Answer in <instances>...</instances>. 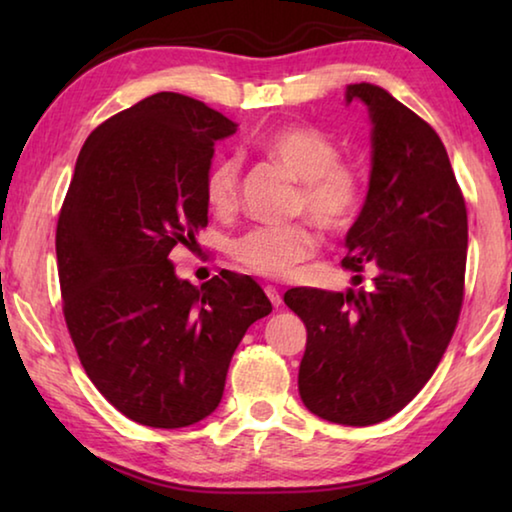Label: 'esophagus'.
Here are the masks:
<instances>
[{
  "mask_svg": "<svg viewBox=\"0 0 512 512\" xmlns=\"http://www.w3.org/2000/svg\"><path fill=\"white\" fill-rule=\"evenodd\" d=\"M266 291V296H268V300L273 302V307H280L282 305V296H280V291H277L273 284H268V287L264 289Z\"/></svg>",
  "mask_w": 512,
  "mask_h": 512,
  "instance_id": "esophagus-1",
  "label": "esophagus"
}]
</instances>
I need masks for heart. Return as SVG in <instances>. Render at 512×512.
Wrapping results in <instances>:
<instances>
[{
    "label": "heart",
    "mask_w": 512,
    "mask_h": 512,
    "mask_svg": "<svg viewBox=\"0 0 512 512\" xmlns=\"http://www.w3.org/2000/svg\"><path fill=\"white\" fill-rule=\"evenodd\" d=\"M262 151L300 180L298 210L327 230L348 225L361 203V183L350 167L339 162L332 137L307 126H289L268 133ZM241 162L235 155L216 160L205 176V203L216 214L235 210ZM318 248V235L305 223L259 225L232 244V255L250 271L266 277H287Z\"/></svg>",
    "instance_id": "b5f03b06"
}]
</instances>
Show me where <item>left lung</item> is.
Masks as SVG:
<instances>
[{"label":"left lung","instance_id":"8db88e82","mask_svg":"<svg viewBox=\"0 0 512 512\" xmlns=\"http://www.w3.org/2000/svg\"><path fill=\"white\" fill-rule=\"evenodd\" d=\"M370 119V180L345 237L370 287H296L284 302L307 327L298 391L327 422L368 427L402 411L443 359L463 305L467 212L436 131L372 83L345 88ZM361 284V275H354Z\"/></svg>","mask_w":512,"mask_h":512}]
</instances>
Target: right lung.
Wrapping results in <instances>:
<instances>
[{
  "label": "right lung",
  "mask_w": 512,
  "mask_h": 512,
  "mask_svg": "<svg viewBox=\"0 0 512 512\" xmlns=\"http://www.w3.org/2000/svg\"><path fill=\"white\" fill-rule=\"evenodd\" d=\"M235 133L203 101L146 97L85 140L60 210L67 329L99 393L144 427L207 418L246 329L273 309L250 275L221 271L194 287L169 257L207 225L214 144Z\"/></svg>",
  "instance_id": "obj_1"
}]
</instances>
